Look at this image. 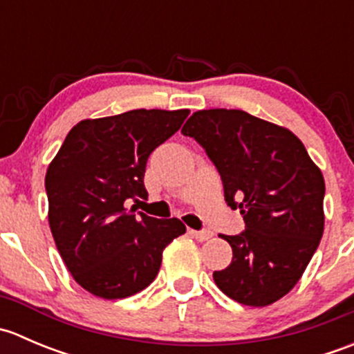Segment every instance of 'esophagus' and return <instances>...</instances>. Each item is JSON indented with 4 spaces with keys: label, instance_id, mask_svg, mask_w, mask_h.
I'll list each match as a JSON object with an SVG mask.
<instances>
[{
    "label": "esophagus",
    "instance_id": "esophagus-1",
    "mask_svg": "<svg viewBox=\"0 0 354 354\" xmlns=\"http://www.w3.org/2000/svg\"><path fill=\"white\" fill-rule=\"evenodd\" d=\"M188 234H190L192 238H195L197 241H207L209 238H212V231H209V230H202V231L188 230Z\"/></svg>",
    "mask_w": 354,
    "mask_h": 354
}]
</instances>
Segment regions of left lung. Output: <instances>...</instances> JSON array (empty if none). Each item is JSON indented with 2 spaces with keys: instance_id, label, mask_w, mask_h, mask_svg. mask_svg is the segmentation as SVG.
I'll use <instances>...</instances> for the list:
<instances>
[{
  "instance_id": "8db88e82",
  "label": "left lung",
  "mask_w": 354,
  "mask_h": 354,
  "mask_svg": "<svg viewBox=\"0 0 354 354\" xmlns=\"http://www.w3.org/2000/svg\"><path fill=\"white\" fill-rule=\"evenodd\" d=\"M221 174L224 198L240 209L246 230L221 238L233 260L214 272L234 301L267 306L288 295L324 234L322 171L288 128L240 109L197 111L181 128Z\"/></svg>"
}]
</instances>
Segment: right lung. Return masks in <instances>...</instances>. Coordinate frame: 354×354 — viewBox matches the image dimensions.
Segmentation results:
<instances>
[{
    "instance_id": "1",
    "label": "right lung",
    "mask_w": 354,
    "mask_h": 354,
    "mask_svg": "<svg viewBox=\"0 0 354 354\" xmlns=\"http://www.w3.org/2000/svg\"><path fill=\"white\" fill-rule=\"evenodd\" d=\"M188 109H133L84 120L66 135L46 173L49 227L82 288L104 299L142 291L156 279L162 252L187 231L180 219L127 209L145 198L149 156L176 133Z\"/></svg>"
}]
</instances>
